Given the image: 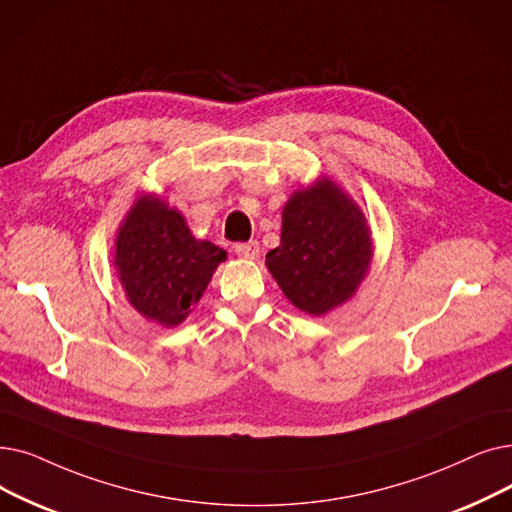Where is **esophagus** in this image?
Returning <instances> with one entry per match:
<instances>
[{
	"label": "esophagus",
	"instance_id": "esophagus-1",
	"mask_svg": "<svg viewBox=\"0 0 512 512\" xmlns=\"http://www.w3.org/2000/svg\"><path fill=\"white\" fill-rule=\"evenodd\" d=\"M234 251L242 259H257L259 257V242H255V240L240 242V244H236Z\"/></svg>",
	"mask_w": 512,
	"mask_h": 512
}]
</instances>
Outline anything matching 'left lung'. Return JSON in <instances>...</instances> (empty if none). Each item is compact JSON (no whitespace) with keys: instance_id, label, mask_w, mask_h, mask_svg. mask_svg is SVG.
<instances>
[{"instance_id":"obj_1","label":"left lung","mask_w":512,"mask_h":512,"mask_svg":"<svg viewBox=\"0 0 512 512\" xmlns=\"http://www.w3.org/2000/svg\"><path fill=\"white\" fill-rule=\"evenodd\" d=\"M370 261L366 217L328 177L288 198L280 247L265 255L286 299L309 316H324L351 299Z\"/></svg>"}]
</instances>
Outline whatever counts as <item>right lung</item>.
Wrapping results in <instances>:
<instances>
[{
    "mask_svg": "<svg viewBox=\"0 0 512 512\" xmlns=\"http://www.w3.org/2000/svg\"><path fill=\"white\" fill-rule=\"evenodd\" d=\"M226 251L196 240L180 211L142 194L117 232L115 265L129 303L146 320L182 324Z\"/></svg>",
    "mask_w": 512,
    "mask_h": 512,
    "instance_id": "add662e5",
    "label": "right lung"
}]
</instances>
